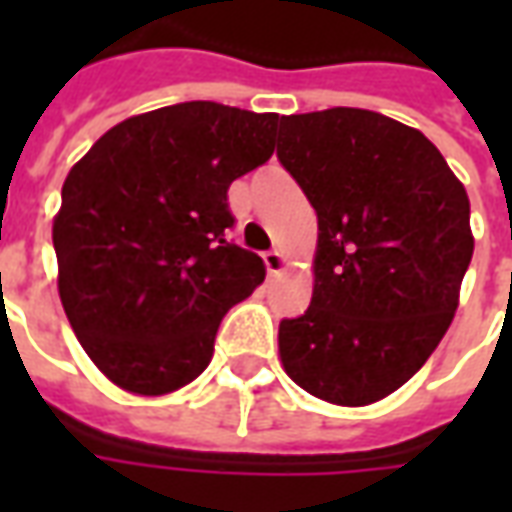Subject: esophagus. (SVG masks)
Here are the masks:
<instances>
[{
  "label": "esophagus",
  "mask_w": 512,
  "mask_h": 512,
  "mask_svg": "<svg viewBox=\"0 0 512 512\" xmlns=\"http://www.w3.org/2000/svg\"><path fill=\"white\" fill-rule=\"evenodd\" d=\"M263 263H266V271L271 274V277H277V274H282V271H285V255H282L279 249H271V252H266V255H263Z\"/></svg>",
  "instance_id": "obj_1"
}]
</instances>
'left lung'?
<instances>
[{
    "label": "left lung",
    "mask_w": 512,
    "mask_h": 512,
    "mask_svg": "<svg viewBox=\"0 0 512 512\" xmlns=\"http://www.w3.org/2000/svg\"><path fill=\"white\" fill-rule=\"evenodd\" d=\"M277 158L318 213L315 288L279 323L282 365L334 406H367L436 351L472 263L469 197L428 136L334 106L279 120Z\"/></svg>",
    "instance_id": "left-lung-1"
}]
</instances>
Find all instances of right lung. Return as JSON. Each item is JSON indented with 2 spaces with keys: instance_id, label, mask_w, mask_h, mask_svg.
I'll return each instance as SVG.
<instances>
[{
  "instance_id": "1",
  "label": "right lung",
  "mask_w": 512,
  "mask_h": 512,
  "mask_svg": "<svg viewBox=\"0 0 512 512\" xmlns=\"http://www.w3.org/2000/svg\"><path fill=\"white\" fill-rule=\"evenodd\" d=\"M277 112L186 101L109 128L62 183V307L112 384L167 395L208 367L227 310L266 279L230 244L227 189L274 153Z\"/></svg>"
}]
</instances>
